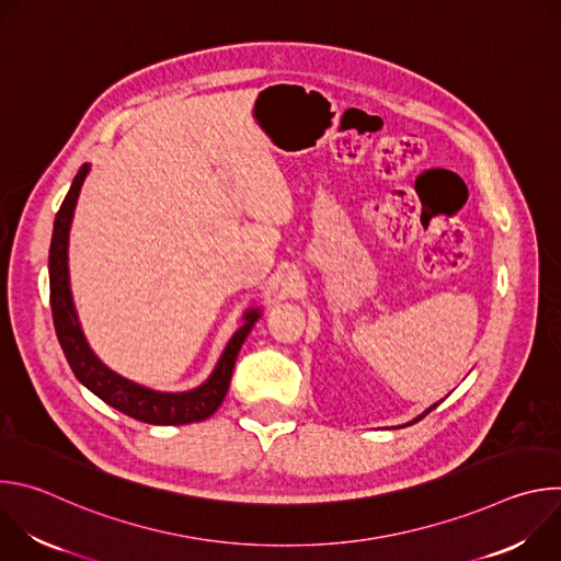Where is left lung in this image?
<instances>
[{"label": "left lung", "instance_id": "8db88e82", "mask_svg": "<svg viewBox=\"0 0 561 561\" xmlns=\"http://www.w3.org/2000/svg\"><path fill=\"white\" fill-rule=\"evenodd\" d=\"M437 404H439V402H437ZM437 404H433V407H431V409H426V411H424V413H422V415H417V417H415V420H411V422H409V424H404V426H411V424H415V422H420V420H424V417H426V415H428V413H431V411H433V409H437Z\"/></svg>", "mask_w": 561, "mask_h": 561}]
</instances>
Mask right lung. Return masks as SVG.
<instances>
[{"label":"right lung","mask_w":561,"mask_h":561,"mask_svg":"<svg viewBox=\"0 0 561 561\" xmlns=\"http://www.w3.org/2000/svg\"><path fill=\"white\" fill-rule=\"evenodd\" d=\"M89 173H91V164H84L79 169L53 224V239H50V253H48L50 308H53L55 333L61 344V351L75 377L115 411L154 426H182V424L204 422L221 407L230 386L239 348H242L251 329L262 317V308H249L242 314V327H239L228 340L213 373L191 390H184V392L154 390L133 379H126L113 368H108L93 353L82 331V324H79L77 308L72 301V290H70V273H68L70 224H72L75 206L79 199V191H82Z\"/></svg>","instance_id":"right-lung-1"}]
</instances>
